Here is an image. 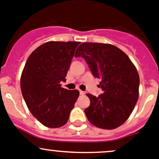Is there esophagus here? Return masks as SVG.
Listing matches in <instances>:
<instances>
[{"mask_svg":"<svg viewBox=\"0 0 159 159\" xmlns=\"http://www.w3.org/2000/svg\"><path fill=\"white\" fill-rule=\"evenodd\" d=\"M85 93H85L84 91L80 90V95H85Z\"/></svg>","mask_w":159,"mask_h":159,"instance_id":"34e87169","label":"esophagus"}]
</instances>
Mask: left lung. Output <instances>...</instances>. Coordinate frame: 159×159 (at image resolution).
<instances>
[{
	"mask_svg": "<svg viewBox=\"0 0 159 159\" xmlns=\"http://www.w3.org/2000/svg\"><path fill=\"white\" fill-rule=\"evenodd\" d=\"M76 57H83L93 76L101 80L98 97L87 94L89 107L84 110L88 120L97 128L114 129L123 125L138 99L139 76L131 59L111 44L84 42L77 48Z\"/></svg>",
	"mask_w": 159,
	"mask_h": 159,
	"instance_id": "8db88e82",
	"label": "left lung"
}]
</instances>
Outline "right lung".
I'll list each match as a JSON object with an SVG mask.
<instances>
[{"mask_svg":"<svg viewBox=\"0 0 159 159\" xmlns=\"http://www.w3.org/2000/svg\"><path fill=\"white\" fill-rule=\"evenodd\" d=\"M79 42H48L32 52L21 73V89L27 107L41 124L60 128L68 121L80 95L61 87L66 82Z\"/></svg>","mask_w":159,"mask_h":159,"instance_id":"obj_1","label":"right lung"}]
</instances>
